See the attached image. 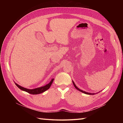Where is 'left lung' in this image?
I'll use <instances>...</instances> for the list:
<instances>
[{"instance_id":"left-lung-1","label":"left lung","mask_w":123,"mask_h":123,"mask_svg":"<svg viewBox=\"0 0 123 123\" xmlns=\"http://www.w3.org/2000/svg\"><path fill=\"white\" fill-rule=\"evenodd\" d=\"M72 82H73V85L74 86V87H75V88L76 89H77L79 91H80V92H83V93H85V94H92V95H93V94H94V93H88V92H85V91H83V90H80V89H79L77 87H76V86L75 85V84H74V83L73 82V81H72Z\"/></svg>"}]
</instances>
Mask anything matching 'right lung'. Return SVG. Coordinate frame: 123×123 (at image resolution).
Segmentation results:
<instances>
[{
    "instance_id": "obj_1",
    "label": "right lung",
    "mask_w": 123,
    "mask_h": 123,
    "mask_svg": "<svg viewBox=\"0 0 123 123\" xmlns=\"http://www.w3.org/2000/svg\"><path fill=\"white\" fill-rule=\"evenodd\" d=\"M54 80V79H52L51 80V81L50 82L46 85V86H44L42 87H39V88H35L34 89H28L27 88H24L23 87L20 86L18 85V84H17L16 83H15V85L17 86L20 89H21V90H23L24 91L27 92L30 94H40V93H42L46 91V90H47L48 89H49L51 85L52 84L53 81Z\"/></svg>"
}]
</instances>
